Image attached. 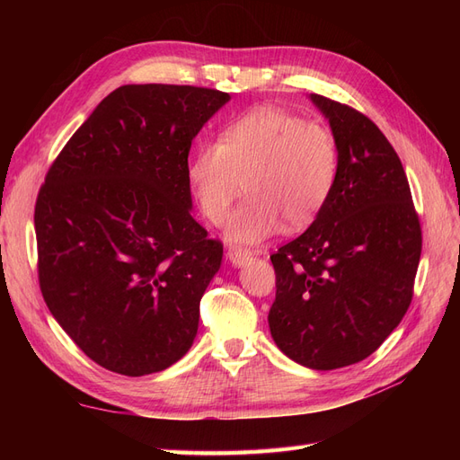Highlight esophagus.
Masks as SVG:
<instances>
[{
    "instance_id": "1",
    "label": "esophagus",
    "mask_w": 460,
    "mask_h": 460,
    "mask_svg": "<svg viewBox=\"0 0 460 460\" xmlns=\"http://www.w3.org/2000/svg\"><path fill=\"white\" fill-rule=\"evenodd\" d=\"M226 257L230 259V262L234 264V267H243V264H247V262H249V259L253 257V253H252V252H247V249L232 247Z\"/></svg>"
}]
</instances>
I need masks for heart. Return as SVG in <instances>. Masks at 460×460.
Listing matches in <instances>:
<instances>
[{
    "instance_id": "b5f03b06",
    "label": "heart",
    "mask_w": 460,
    "mask_h": 460,
    "mask_svg": "<svg viewBox=\"0 0 460 460\" xmlns=\"http://www.w3.org/2000/svg\"><path fill=\"white\" fill-rule=\"evenodd\" d=\"M188 180L203 217L222 225L240 196L247 199L226 226L232 243H259L282 228L309 226L336 191L341 151L320 122L276 107H257L232 119L218 142L190 155Z\"/></svg>"
}]
</instances>
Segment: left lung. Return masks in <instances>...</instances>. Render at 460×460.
<instances>
[{"label":"left lung","instance_id":"obj_1","mask_svg":"<svg viewBox=\"0 0 460 460\" xmlns=\"http://www.w3.org/2000/svg\"><path fill=\"white\" fill-rule=\"evenodd\" d=\"M341 151L336 191L299 238L270 261V333L296 363L349 367L405 316L422 252L409 180L394 146L357 109L311 93Z\"/></svg>","mask_w":460,"mask_h":460}]
</instances>
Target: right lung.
<instances>
[{
    "label": "right lung",
    "mask_w": 460,
    "mask_h": 460,
    "mask_svg": "<svg viewBox=\"0 0 460 460\" xmlns=\"http://www.w3.org/2000/svg\"><path fill=\"white\" fill-rule=\"evenodd\" d=\"M228 100L198 86H120L73 134L40 188L41 296L68 338L111 372H161L196 340L222 243L190 213L188 155Z\"/></svg>",
    "instance_id": "1"
}]
</instances>
